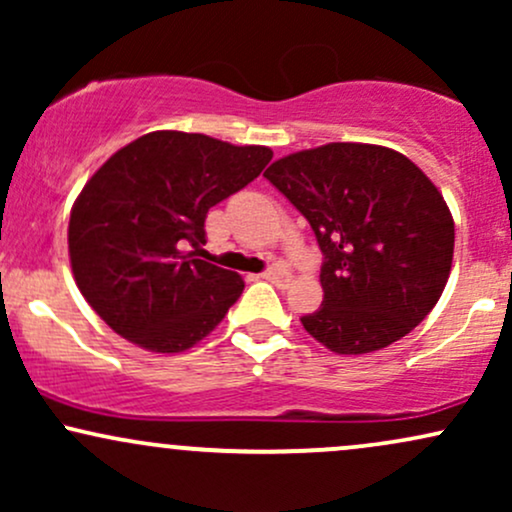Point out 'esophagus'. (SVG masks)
Listing matches in <instances>:
<instances>
[{
	"instance_id": "1",
	"label": "esophagus",
	"mask_w": 512,
	"mask_h": 512,
	"mask_svg": "<svg viewBox=\"0 0 512 512\" xmlns=\"http://www.w3.org/2000/svg\"><path fill=\"white\" fill-rule=\"evenodd\" d=\"M262 276L267 281H272V284H276V286H286L291 281V274L286 272V269L281 267V264H272V267H269L267 272H262Z\"/></svg>"
}]
</instances>
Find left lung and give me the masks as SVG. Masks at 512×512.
Instances as JSON below:
<instances>
[{"label": "left lung", "instance_id": "obj_1", "mask_svg": "<svg viewBox=\"0 0 512 512\" xmlns=\"http://www.w3.org/2000/svg\"><path fill=\"white\" fill-rule=\"evenodd\" d=\"M313 228L325 291L305 332L334 354L390 346L419 325L448 284L455 221L438 187L407 156L332 142L264 173Z\"/></svg>", "mask_w": 512, "mask_h": 512}]
</instances>
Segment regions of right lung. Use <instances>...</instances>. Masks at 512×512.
I'll return each instance as SVG.
<instances>
[{
    "label": "right lung",
    "instance_id": "1",
    "mask_svg": "<svg viewBox=\"0 0 512 512\" xmlns=\"http://www.w3.org/2000/svg\"><path fill=\"white\" fill-rule=\"evenodd\" d=\"M269 161L267 146L161 129L91 175L69 216V262L110 330L146 351L180 354L219 325L245 284L197 260L204 219Z\"/></svg>",
    "mask_w": 512,
    "mask_h": 512
}]
</instances>
